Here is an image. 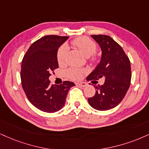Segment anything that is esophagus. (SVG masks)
<instances>
[{"label": "esophagus", "mask_w": 149, "mask_h": 149, "mask_svg": "<svg viewBox=\"0 0 149 149\" xmlns=\"http://www.w3.org/2000/svg\"><path fill=\"white\" fill-rule=\"evenodd\" d=\"M77 86H80V87H85V86L87 85L86 83L85 82H81V81H79V82H77V83H75Z\"/></svg>", "instance_id": "obj_1"}]
</instances>
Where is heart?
I'll use <instances>...</instances> for the list:
<instances>
[{
	"mask_svg": "<svg viewBox=\"0 0 149 149\" xmlns=\"http://www.w3.org/2000/svg\"><path fill=\"white\" fill-rule=\"evenodd\" d=\"M71 45L78 48L88 58L90 61L95 62L97 59L96 52L97 45L95 41L87 36H80L77 37L70 42ZM68 52V48L65 45L60 47L56 53V59L58 64L61 65L65 63L66 55ZM85 72L84 70L77 68H70L66 71V75L72 80H79L83 77Z\"/></svg>",
	"mask_w": 149,
	"mask_h": 149,
	"instance_id": "obj_1",
	"label": "heart"
}]
</instances>
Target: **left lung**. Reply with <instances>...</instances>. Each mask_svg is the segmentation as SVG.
Here are the masks:
<instances>
[{"label": "left lung", "instance_id": "obj_1", "mask_svg": "<svg viewBox=\"0 0 149 149\" xmlns=\"http://www.w3.org/2000/svg\"><path fill=\"white\" fill-rule=\"evenodd\" d=\"M102 52L100 64L88 75V81L105 78L103 85L95 86L93 97L88 98L92 107L98 111H108L122 102L130 87L131 80V62L122 47L111 36L92 35Z\"/></svg>", "mask_w": 149, "mask_h": 149}]
</instances>
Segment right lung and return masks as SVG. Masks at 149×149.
I'll return each instance as SVG.
<instances>
[{
	"label": "right lung",
	"mask_w": 149,
	"mask_h": 149,
	"mask_svg": "<svg viewBox=\"0 0 149 149\" xmlns=\"http://www.w3.org/2000/svg\"><path fill=\"white\" fill-rule=\"evenodd\" d=\"M68 36L47 35L34 42L24 55L21 64L22 87L31 104L40 111L54 113L63 108L66 96L74 84L65 81L51 85L49 77L58 68L56 53Z\"/></svg>",
	"instance_id": "add662e5"
}]
</instances>
